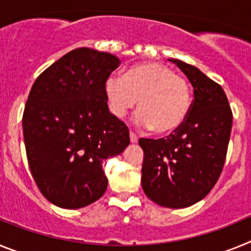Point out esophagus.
<instances>
[{
    "label": "esophagus",
    "mask_w": 251,
    "mask_h": 251,
    "mask_svg": "<svg viewBox=\"0 0 251 251\" xmlns=\"http://www.w3.org/2000/svg\"><path fill=\"white\" fill-rule=\"evenodd\" d=\"M129 137H130V142H132V143H137V142H138V137H137L136 133H133L132 130H130V133H129Z\"/></svg>",
    "instance_id": "1"
}]
</instances>
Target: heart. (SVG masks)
I'll list each match as a JSON object with an SVG mask.
<instances>
[{"label": "heart", "mask_w": 251, "mask_h": 251, "mask_svg": "<svg viewBox=\"0 0 251 251\" xmlns=\"http://www.w3.org/2000/svg\"><path fill=\"white\" fill-rule=\"evenodd\" d=\"M109 110L123 118L138 103L136 121L157 134L178 129L191 109V89L187 80L159 63L133 65L126 75H110L105 81Z\"/></svg>", "instance_id": "1"}]
</instances>
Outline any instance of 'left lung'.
I'll return each mask as SVG.
<instances>
[{
  "label": "left lung",
  "instance_id": "obj_1",
  "mask_svg": "<svg viewBox=\"0 0 251 251\" xmlns=\"http://www.w3.org/2000/svg\"><path fill=\"white\" fill-rule=\"evenodd\" d=\"M194 86L185 123L166 138L139 139L145 153L142 187L163 207L183 208L199 202L220 177L232 127L225 92L201 70L170 59Z\"/></svg>",
  "mask_w": 251,
  "mask_h": 251
}]
</instances>
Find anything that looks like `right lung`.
Here are the masks:
<instances>
[{"label": "right lung", "mask_w": 251, "mask_h": 251, "mask_svg": "<svg viewBox=\"0 0 251 251\" xmlns=\"http://www.w3.org/2000/svg\"><path fill=\"white\" fill-rule=\"evenodd\" d=\"M121 60L79 48L39 75L22 129L28 166L41 194L63 208L99 200L108 186L105 159L129 145L127 126L109 112L105 81Z\"/></svg>", "instance_id": "obj_1"}]
</instances>
